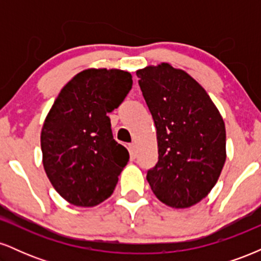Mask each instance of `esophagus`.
<instances>
[{"mask_svg":"<svg viewBox=\"0 0 261 261\" xmlns=\"http://www.w3.org/2000/svg\"><path fill=\"white\" fill-rule=\"evenodd\" d=\"M127 148H128V152H130L131 158H136V146H135L134 143H130Z\"/></svg>","mask_w":261,"mask_h":261,"instance_id":"obj_1","label":"esophagus"}]
</instances>
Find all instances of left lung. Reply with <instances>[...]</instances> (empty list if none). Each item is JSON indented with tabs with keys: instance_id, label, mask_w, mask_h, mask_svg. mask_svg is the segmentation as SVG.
Masks as SVG:
<instances>
[{
	"instance_id": "left-lung-1",
	"label": "left lung",
	"mask_w": 261,
	"mask_h": 261,
	"mask_svg": "<svg viewBox=\"0 0 261 261\" xmlns=\"http://www.w3.org/2000/svg\"><path fill=\"white\" fill-rule=\"evenodd\" d=\"M157 128L158 162L147 181L158 200L187 208L207 196L226 162V127L205 89L163 64L136 72Z\"/></svg>"
}]
</instances>
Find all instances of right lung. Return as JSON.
<instances>
[{
  "label": "right lung",
  "instance_id": "right-lung-1",
  "mask_svg": "<svg viewBox=\"0 0 261 261\" xmlns=\"http://www.w3.org/2000/svg\"><path fill=\"white\" fill-rule=\"evenodd\" d=\"M133 87L126 71L88 68L66 85L41 128L45 173L74 206L92 207L113 194L126 166L127 149L113 139L108 113Z\"/></svg>",
  "mask_w": 261,
  "mask_h": 261
}]
</instances>
